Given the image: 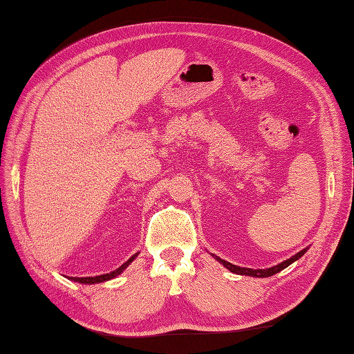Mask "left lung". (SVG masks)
I'll use <instances>...</instances> for the list:
<instances>
[{"label":"left lung","instance_id":"8db88e82","mask_svg":"<svg viewBox=\"0 0 354 354\" xmlns=\"http://www.w3.org/2000/svg\"><path fill=\"white\" fill-rule=\"evenodd\" d=\"M305 252H306V249H304V251H300V252H299V254H296V255H292L291 258H288V260H286V261H282L281 264L270 267V269H257V270H254V269H246V267H239V266H234V264H231V263H228V261H225V260H222V258H219V257H216V255H213V257L216 258V260H218L219 263H222L223 266H225L227 269H228L230 272H232V273H237V274H246V277L267 278V277H272V274H274V273H278V272H281V270L286 269V267H288L291 263H295L296 260H299V258H300L301 255H304Z\"/></svg>","mask_w":354,"mask_h":354}]
</instances>
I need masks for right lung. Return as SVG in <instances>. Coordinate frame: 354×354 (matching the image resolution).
I'll return each mask as SVG.
<instances>
[{"mask_svg": "<svg viewBox=\"0 0 354 354\" xmlns=\"http://www.w3.org/2000/svg\"><path fill=\"white\" fill-rule=\"evenodd\" d=\"M136 257H138V254L132 255L123 266H120L118 269H115L114 272H109V273H106V274H100V277H91V278L88 277V278H71V279H73V281H76V282H81V283H99V282H103V281H109V279H112V278H115L117 274L122 273V272L126 269V267H127L129 264H131V261L135 260Z\"/></svg>", "mask_w": 354, "mask_h": 354, "instance_id": "right-lung-1", "label": "right lung"}]
</instances>
